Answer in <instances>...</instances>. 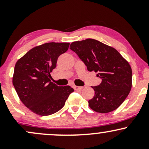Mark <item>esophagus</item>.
<instances>
[{
	"mask_svg": "<svg viewBox=\"0 0 149 149\" xmlns=\"http://www.w3.org/2000/svg\"><path fill=\"white\" fill-rule=\"evenodd\" d=\"M83 88V87H80V86H74V89L75 90H80Z\"/></svg>",
	"mask_w": 149,
	"mask_h": 149,
	"instance_id": "obj_1",
	"label": "esophagus"
}]
</instances>
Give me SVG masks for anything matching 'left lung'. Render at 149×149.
<instances>
[{"label": "left lung", "mask_w": 149, "mask_h": 149, "mask_svg": "<svg viewBox=\"0 0 149 149\" xmlns=\"http://www.w3.org/2000/svg\"><path fill=\"white\" fill-rule=\"evenodd\" d=\"M70 49L76 52L89 71L97 73L102 79L92 87L95 96L88 101L89 107L102 113L116 110L128 96L132 88V69L113 47L95 39L73 42Z\"/></svg>", "instance_id": "1"}]
</instances>
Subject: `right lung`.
Returning a JSON list of instances; mask_svg holds the SVG:
<instances>
[{"label": "right lung", "mask_w": 149, "mask_h": 149, "mask_svg": "<svg viewBox=\"0 0 149 149\" xmlns=\"http://www.w3.org/2000/svg\"><path fill=\"white\" fill-rule=\"evenodd\" d=\"M69 42H47L30 49L17 61L13 83L22 103L34 113L49 116L62 109L74 90L50 82L57 59Z\"/></svg>", "instance_id": "add662e5"}]
</instances>
